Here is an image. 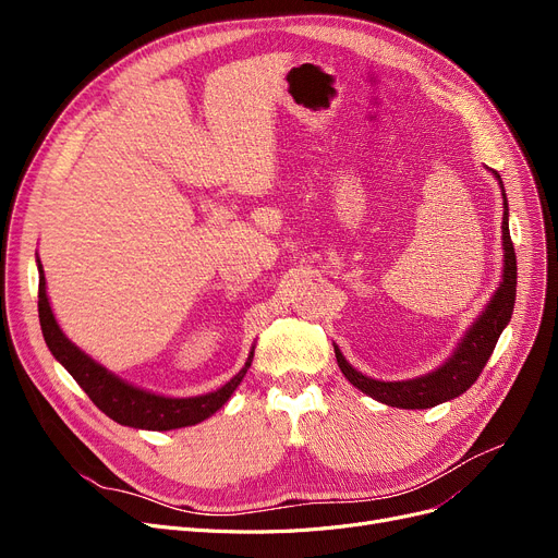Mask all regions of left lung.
Masks as SVG:
<instances>
[{
	"instance_id": "8db88e82",
	"label": "left lung",
	"mask_w": 558,
	"mask_h": 558,
	"mask_svg": "<svg viewBox=\"0 0 558 558\" xmlns=\"http://www.w3.org/2000/svg\"><path fill=\"white\" fill-rule=\"evenodd\" d=\"M495 179H502L495 171ZM505 190V187H502ZM505 196V217H502V246H505V276L502 284L497 287L493 301L482 312V316L475 320V326L465 332L463 341L459 343L457 353L429 375L416 377V379H402V383H379V379L366 377L360 371L350 366L339 348L335 345V355L341 373L348 377V383L364 391L366 396L375 398L377 402H385L389 407L400 409H427L434 404H441L446 400H452L461 396L463 391L471 389L480 373L484 371L488 357L493 355L495 343L500 339L502 330L511 320L513 303H515V282H518V267H515V251L509 234V205L507 194Z\"/></svg>"
}]
</instances>
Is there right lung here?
I'll list each match as a JSON object with an SVG mask.
<instances>
[{
    "label": "right lung",
    "mask_w": 558,
    "mask_h": 558,
    "mask_svg": "<svg viewBox=\"0 0 558 558\" xmlns=\"http://www.w3.org/2000/svg\"><path fill=\"white\" fill-rule=\"evenodd\" d=\"M38 271H40L38 316L43 326V337L51 350V355L70 371V375L87 393V398H90L114 423L137 427V429H156V432L196 425L223 407V402L232 396V391L240 387L253 362V350H251L244 368L234 375L230 383H226L215 393H205L196 398H165V396H156L149 391H142L137 387H131L124 383V379L114 377L95 360L81 353V350L61 332L45 294V274H43L40 259H38Z\"/></svg>",
    "instance_id": "obj_1"
}]
</instances>
